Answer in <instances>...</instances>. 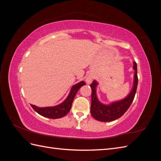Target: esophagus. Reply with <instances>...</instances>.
I'll list each match as a JSON object with an SVG mask.
<instances>
[{
  "label": "esophagus",
  "instance_id": "esophagus-1",
  "mask_svg": "<svg viewBox=\"0 0 161 161\" xmlns=\"http://www.w3.org/2000/svg\"><path fill=\"white\" fill-rule=\"evenodd\" d=\"M92 77L91 76H87V77L86 78V82L88 84H90L91 82H92Z\"/></svg>",
  "mask_w": 161,
  "mask_h": 161
}]
</instances>
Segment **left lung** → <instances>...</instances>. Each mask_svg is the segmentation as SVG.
<instances>
[{
    "mask_svg": "<svg viewBox=\"0 0 161 161\" xmlns=\"http://www.w3.org/2000/svg\"><path fill=\"white\" fill-rule=\"evenodd\" d=\"M133 69L135 70V73L132 90L125 99L119 101L114 102L109 105L102 104L97 99L96 95V86L98 83L95 80L92 81L90 85L92 91L91 114L95 119L100 121H114L119 118L128 109L134 101L138 82L137 75V64L135 62H134Z\"/></svg>",
    "mask_w": 161,
    "mask_h": 161,
    "instance_id": "8db88e82",
    "label": "left lung"
}]
</instances>
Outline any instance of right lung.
I'll list each match as a JSON object with an SVG mask.
<instances>
[{"mask_svg": "<svg viewBox=\"0 0 161 161\" xmlns=\"http://www.w3.org/2000/svg\"><path fill=\"white\" fill-rule=\"evenodd\" d=\"M85 85L86 83L84 81H81L72 87L67 98L60 105L54 107H47V108H38V107L33 105H31V106L37 114L43 117H46V118L50 119L61 118L69 114L76 92L81 86Z\"/></svg>", "mask_w": 161, "mask_h": 161, "instance_id": "right-lung-1", "label": "right lung"}]
</instances>
